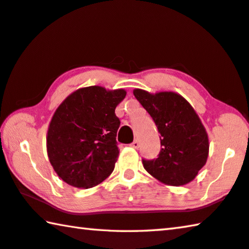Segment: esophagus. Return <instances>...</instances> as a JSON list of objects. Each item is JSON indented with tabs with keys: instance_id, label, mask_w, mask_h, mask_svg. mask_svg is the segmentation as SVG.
<instances>
[{
	"instance_id": "34e87169",
	"label": "esophagus",
	"mask_w": 249,
	"mask_h": 249,
	"mask_svg": "<svg viewBox=\"0 0 249 249\" xmlns=\"http://www.w3.org/2000/svg\"><path fill=\"white\" fill-rule=\"evenodd\" d=\"M130 145H131L132 148H134V149H138L140 146V143H139V141H138V140H134Z\"/></svg>"
}]
</instances>
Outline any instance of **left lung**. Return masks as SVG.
I'll return each instance as SVG.
<instances>
[{
  "label": "left lung",
  "instance_id": "1",
  "mask_svg": "<svg viewBox=\"0 0 249 249\" xmlns=\"http://www.w3.org/2000/svg\"><path fill=\"white\" fill-rule=\"evenodd\" d=\"M133 95L156 122L162 149L157 159L142 160L144 169L165 185L193 181L209 157V136L185 98L173 91L151 93L134 89Z\"/></svg>",
  "mask_w": 249,
  "mask_h": 249
}]
</instances>
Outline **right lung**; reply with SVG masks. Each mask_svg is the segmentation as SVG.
I'll return each instance as SVG.
<instances>
[{
  "label": "right lung",
  "mask_w": 249,
  "mask_h": 249,
  "mask_svg": "<svg viewBox=\"0 0 249 249\" xmlns=\"http://www.w3.org/2000/svg\"><path fill=\"white\" fill-rule=\"evenodd\" d=\"M124 89L100 86L77 89L58 106L48 125L47 156L57 175L67 184L90 189L115 169L120 120L115 110Z\"/></svg>",
  "instance_id": "add662e5"
}]
</instances>
